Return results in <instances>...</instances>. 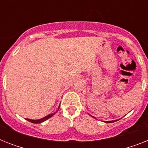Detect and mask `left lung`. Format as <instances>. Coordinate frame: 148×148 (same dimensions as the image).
I'll list each match as a JSON object with an SVG mask.
<instances>
[{
    "mask_svg": "<svg viewBox=\"0 0 148 148\" xmlns=\"http://www.w3.org/2000/svg\"><path fill=\"white\" fill-rule=\"evenodd\" d=\"M117 121H106V123H113V122Z\"/></svg>",
    "mask_w": 148,
    "mask_h": 148,
    "instance_id": "8db88e82",
    "label": "left lung"
}]
</instances>
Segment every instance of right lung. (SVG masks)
<instances>
[{
	"label": "right lung",
	"instance_id": "add662e5",
	"mask_svg": "<svg viewBox=\"0 0 148 148\" xmlns=\"http://www.w3.org/2000/svg\"><path fill=\"white\" fill-rule=\"evenodd\" d=\"M60 108V107H59ZM55 113H53V114H48L47 116H46V117H43V118H41V119H39V120H31V119H26L27 121H28L31 122V123H34V124H39V123H42V122L45 121L46 120H47L48 118H50V117H51L52 116H53V114H54Z\"/></svg>",
	"mask_w": 148,
	"mask_h": 148
}]
</instances>
